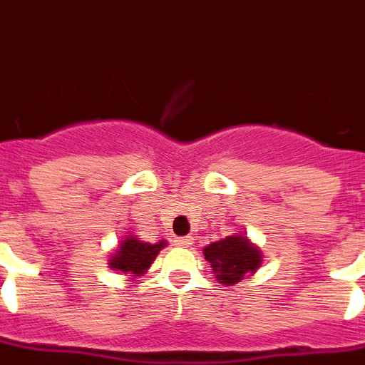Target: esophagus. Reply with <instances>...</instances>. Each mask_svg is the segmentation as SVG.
I'll return each instance as SVG.
<instances>
[{
	"label": "esophagus",
	"mask_w": 365,
	"mask_h": 365,
	"mask_svg": "<svg viewBox=\"0 0 365 365\" xmlns=\"http://www.w3.org/2000/svg\"><path fill=\"white\" fill-rule=\"evenodd\" d=\"M176 242V246H183V248H189L192 244V239L191 237H178V239L174 240Z\"/></svg>",
	"instance_id": "esophagus-1"
}]
</instances>
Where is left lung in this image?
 <instances>
[{"instance_id": "8db88e82", "label": "left lung", "mask_w": 365, "mask_h": 365, "mask_svg": "<svg viewBox=\"0 0 365 365\" xmlns=\"http://www.w3.org/2000/svg\"><path fill=\"white\" fill-rule=\"evenodd\" d=\"M204 257L211 264L218 283L226 287L240 283L244 277L255 274L262 264L261 248L244 233H233L226 239L207 244Z\"/></svg>"}]
</instances>
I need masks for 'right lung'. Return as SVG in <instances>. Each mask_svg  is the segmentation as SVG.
Masks as SVG:
<instances>
[{
    "label": "right lung",
    "mask_w": 365,
    "mask_h": 365,
    "mask_svg": "<svg viewBox=\"0 0 365 365\" xmlns=\"http://www.w3.org/2000/svg\"><path fill=\"white\" fill-rule=\"evenodd\" d=\"M167 246V240L158 242H145L139 240L138 235H125V239L117 244L115 252L108 257V266L117 274L128 275V279H135L147 274L150 264L156 261L158 253Z\"/></svg>",
    "instance_id": "right-lung-1"
}]
</instances>
